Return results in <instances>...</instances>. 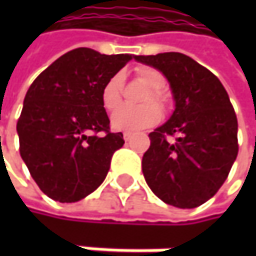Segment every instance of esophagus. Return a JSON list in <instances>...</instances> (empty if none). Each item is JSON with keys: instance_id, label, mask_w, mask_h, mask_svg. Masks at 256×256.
Returning a JSON list of instances; mask_svg holds the SVG:
<instances>
[{"instance_id": "obj_1", "label": "esophagus", "mask_w": 256, "mask_h": 256, "mask_svg": "<svg viewBox=\"0 0 256 256\" xmlns=\"http://www.w3.org/2000/svg\"><path fill=\"white\" fill-rule=\"evenodd\" d=\"M123 138H124V140H126V142H128V140L133 138V134H132V133H128V132H124V133H123Z\"/></svg>"}]
</instances>
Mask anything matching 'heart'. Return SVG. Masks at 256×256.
Instances as JSON below:
<instances>
[{"label": "heart", "mask_w": 256, "mask_h": 256, "mask_svg": "<svg viewBox=\"0 0 256 256\" xmlns=\"http://www.w3.org/2000/svg\"><path fill=\"white\" fill-rule=\"evenodd\" d=\"M136 77L139 78L140 82H144L148 88H151L150 96L145 98V102L140 106L132 108V106H120L116 110L111 116V128L114 130H126V132H139L142 128L154 126L158 123L162 114L160 110L154 104H162V94L160 88L164 84V77L160 71L150 68V66H140L136 70ZM122 84H123V77L120 74H116L106 81L102 90V105L106 110H114L122 99ZM151 100L150 102L149 100Z\"/></svg>", "instance_id": "b5f03b06"}]
</instances>
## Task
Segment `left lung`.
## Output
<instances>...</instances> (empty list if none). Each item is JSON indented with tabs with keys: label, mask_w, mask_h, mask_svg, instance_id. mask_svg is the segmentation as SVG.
Returning a JSON list of instances; mask_svg holds the SVG:
<instances>
[{
	"label": "left lung",
	"mask_w": 256,
	"mask_h": 256,
	"mask_svg": "<svg viewBox=\"0 0 256 256\" xmlns=\"http://www.w3.org/2000/svg\"><path fill=\"white\" fill-rule=\"evenodd\" d=\"M169 81L175 110L150 133L142 172L151 191L164 203L192 209L221 188L237 157V117L230 98L209 70L182 53L136 56ZM166 134H175L170 144Z\"/></svg>",
	"instance_id": "obj_1"
}]
</instances>
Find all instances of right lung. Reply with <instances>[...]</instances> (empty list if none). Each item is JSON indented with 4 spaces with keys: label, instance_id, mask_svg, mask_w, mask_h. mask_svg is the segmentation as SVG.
<instances>
[{
    "label": "right lung",
    "instance_id": "1",
    "mask_svg": "<svg viewBox=\"0 0 256 256\" xmlns=\"http://www.w3.org/2000/svg\"><path fill=\"white\" fill-rule=\"evenodd\" d=\"M132 54H100L80 47L54 60L34 80L18 122L20 156L40 190L74 203L106 178L123 133H111L102 90ZM105 131L104 136L94 132Z\"/></svg>",
    "mask_w": 256,
    "mask_h": 256
}]
</instances>
